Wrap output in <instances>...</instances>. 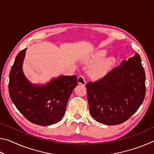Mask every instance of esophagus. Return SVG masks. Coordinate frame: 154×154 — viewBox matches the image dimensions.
<instances>
[{
	"label": "esophagus",
	"mask_w": 154,
	"mask_h": 154,
	"mask_svg": "<svg viewBox=\"0 0 154 154\" xmlns=\"http://www.w3.org/2000/svg\"><path fill=\"white\" fill-rule=\"evenodd\" d=\"M77 82L79 84H82L83 85H84L86 84V82H85V80L84 79V77L83 76H79L77 78Z\"/></svg>",
	"instance_id": "1"
}]
</instances>
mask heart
<instances>
[{"mask_svg": "<svg viewBox=\"0 0 154 154\" xmlns=\"http://www.w3.org/2000/svg\"><path fill=\"white\" fill-rule=\"evenodd\" d=\"M106 54L107 51L106 50H98L95 52L90 58L85 60V62L88 63L98 62L93 64L89 70V74L92 77L95 79L103 77L113 69L116 60L113 56L102 60L106 56Z\"/></svg>", "mask_w": 154, "mask_h": 154, "instance_id": "b5f03b06", "label": "heart"}]
</instances>
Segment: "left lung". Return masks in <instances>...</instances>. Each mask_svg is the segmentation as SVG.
<instances>
[{
	"label": "left lung",
	"instance_id": "1",
	"mask_svg": "<svg viewBox=\"0 0 154 154\" xmlns=\"http://www.w3.org/2000/svg\"><path fill=\"white\" fill-rule=\"evenodd\" d=\"M90 113L99 123L117 125L128 119L143 103L145 73L138 54L123 60L102 79L86 84Z\"/></svg>",
	"mask_w": 154,
	"mask_h": 154
}]
</instances>
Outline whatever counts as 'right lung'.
<instances>
[{
	"instance_id": "obj_1",
	"label": "right lung",
	"mask_w": 154,
	"mask_h": 154,
	"mask_svg": "<svg viewBox=\"0 0 154 154\" xmlns=\"http://www.w3.org/2000/svg\"><path fill=\"white\" fill-rule=\"evenodd\" d=\"M26 48L15 59L9 74V92L12 102L28 121L45 126L63 118L68 100L77 85L76 75H60L45 84L32 83L23 72Z\"/></svg>"
}]
</instances>
